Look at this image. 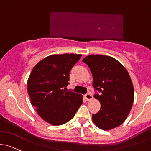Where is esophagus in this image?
<instances>
[{"label":"esophagus","mask_w":151,"mask_h":151,"mask_svg":"<svg viewBox=\"0 0 151 151\" xmlns=\"http://www.w3.org/2000/svg\"><path fill=\"white\" fill-rule=\"evenodd\" d=\"M85 99L87 100V101H91L92 99H93V96H92L90 93H88V94L85 95Z\"/></svg>","instance_id":"34e87169"}]
</instances>
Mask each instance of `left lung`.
Returning a JSON list of instances; mask_svg holds the SVG:
<instances>
[{"mask_svg":"<svg viewBox=\"0 0 151 151\" xmlns=\"http://www.w3.org/2000/svg\"><path fill=\"white\" fill-rule=\"evenodd\" d=\"M93 77V85L101 95H95L101 109L93 114L95 124L103 130L120 126L133 105L134 87L127 70L119 61L109 55H90L82 60Z\"/></svg>","mask_w":151,"mask_h":151,"instance_id":"left-lung-1","label":"left lung"}]
</instances>
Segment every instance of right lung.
Here are the masks:
<instances>
[{"label": "right lung", "mask_w": 151, "mask_h": 151, "mask_svg": "<svg viewBox=\"0 0 151 151\" xmlns=\"http://www.w3.org/2000/svg\"><path fill=\"white\" fill-rule=\"evenodd\" d=\"M82 54H53L33 68L27 80L31 104L38 115L47 123L58 126L74 116L82 104L83 96L66 91L69 71Z\"/></svg>", "instance_id": "obj_1"}]
</instances>
